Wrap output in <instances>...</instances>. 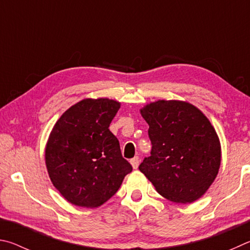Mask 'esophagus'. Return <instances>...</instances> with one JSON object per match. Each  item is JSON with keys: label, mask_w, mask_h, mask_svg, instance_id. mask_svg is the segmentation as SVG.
Masks as SVG:
<instances>
[{"label": "esophagus", "mask_w": 250, "mask_h": 250, "mask_svg": "<svg viewBox=\"0 0 250 250\" xmlns=\"http://www.w3.org/2000/svg\"><path fill=\"white\" fill-rule=\"evenodd\" d=\"M139 161H141V159H139V157H134L133 159H130V164H132L133 168L134 169H137L138 166H139Z\"/></svg>", "instance_id": "obj_1"}]
</instances>
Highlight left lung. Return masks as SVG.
Instances as JSON below:
<instances>
[{"label": "left lung", "instance_id": "obj_1", "mask_svg": "<svg viewBox=\"0 0 250 250\" xmlns=\"http://www.w3.org/2000/svg\"><path fill=\"white\" fill-rule=\"evenodd\" d=\"M141 113L149 125L152 147L139 170L172 202L200 199L221 165L220 139L211 123L194 105L182 101H157Z\"/></svg>", "mask_w": 250, "mask_h": 250}]
</instances>
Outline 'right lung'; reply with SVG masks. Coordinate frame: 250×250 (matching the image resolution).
Wrapping results in <instances>:
<instances>
[{
  "label": "right lung",
  "instance_id": "1",
  "mask_svg": "<svg viewBox=\"0 0 250 250\" xmlns=\"http://www.w3.org/2000/svg\"><path fill=\"white\" fill-rule=\"evenodd\" d=\"M120 103L85 99L67 109L52 128L46 166L52 185L71 204L98 208L120 189L133 167L108 129Z\"/></svg>",
  "mask_w": 250,
  "mask_h": 250
}]
</instances>
